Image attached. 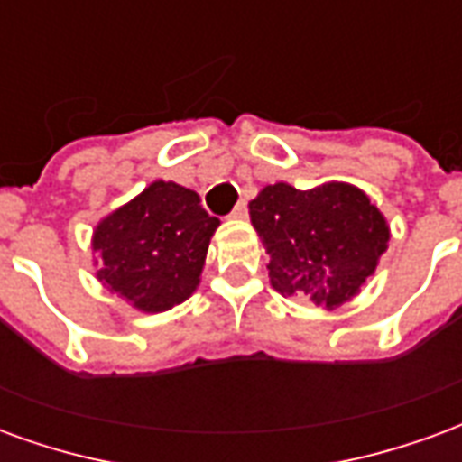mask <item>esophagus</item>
I'll return each instance as SVG.
<instances>
[{
  "mask_svg": "<svg viewBox=\"0 0 462 462\" xmlns=\"http://www.w3.org/2000/svg\"><path fill=\"white\" fill-rule=\"evenodd\" d=\"M247 215H250V210H247V202H240L235 210H232V220H247Z\"/></svg>",
  "mask_w": 462,
  "mask_h": 462,
  "instance_id": "1",
  "label": "esophagus"
}]
</instances>
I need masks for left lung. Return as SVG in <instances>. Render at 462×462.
<instances>
[{
  "label": "left lung",
  "mask_w": 462,
  "mask_h": 462,
  "mask_svg": "<svg viewBox=\"0 0 462 462\" xmlns=\"http://www.w3.org/2000/svg\"><path fill=\"white\" fill-rule=\"evenodd\" d=\"M250 217L270 254V282L282 297L337 310L356 297L388 250L386 217L348 182L297 190L262 188Z\"/></svg>",
  "instance_id": "8db88e82"
}]
</instances>
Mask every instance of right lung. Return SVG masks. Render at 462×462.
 <instances>
[{
  "label": "right lung",
  "instance_id": "add662e5",
  "mask_svg": "<svg viewBox=\"0 0 462 462\" xmlns=\"http://www.w3.org/2000/svg\"><path fill=\"white\" fill-rule=\"evenodd\" d=\"M217 225L195 190L151 182L96 225V277L138 311L172 310L198 290Z\"/></svg>",
  "mask_w": 462,
  "mask_h": 462
}]
</instances>
